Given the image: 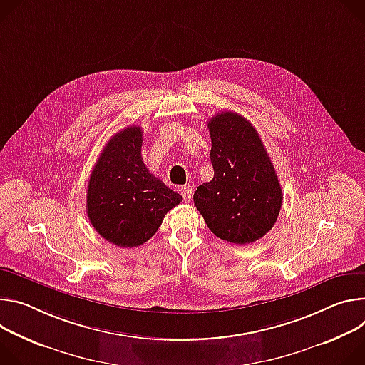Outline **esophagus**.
<instances>
[{
    "label": "esophagus",
    "mask_w": 365,
    "mask_h": 365,
    "mask_svg": "<svg viewBox=\"0 0 365 365\" xmlns=\"http://www.w3.org/2000/svg\"><path fill=\"white\" fill-rule=\"evenodd\" d=\"M181 195L184 198V201H190L191 195H192V187L191 185H184L181 187Z\"/></svg>",
    "instance_id": "esophagus-1"
}]
</instances>
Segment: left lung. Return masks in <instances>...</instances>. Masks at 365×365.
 I'll return each instance as SVG.
<instances>
[{"label":"left lung","mask_w":365,"mask_h":365,"mask_svg":"<svg viewBox=\"0 0 365 365\" xmlns=\"http://www.w3.org/2000/svg\"><path fill=\"white\" fill-rule=\"evenodd\" d=\"M215 177L197 187L194 205L209 229L232 244L247 245L272 229L282 192L265 146L251 121L233 111L209 121Z\"/></svg>","instance_id":"left-lung-1"}]
</instances>
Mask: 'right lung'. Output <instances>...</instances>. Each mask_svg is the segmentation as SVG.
Here are the masks:
<instances>
[{
	"instance_id": "1",
	"label": "right lung",
	"mask_w": 365,
	"mask_h": 365,
	"mask_svg": "<svg viewBox=\"0 0 365 365\" xmlns=\"http://www.w3.org/2000/svg\"><path fill=\"white\" fill-rule=\"evenodd\" d=\"M142 142L140 126L115 133L104 146L88 181V219L104 239L120 248L145 244L182 200L148 171Z\"/></svg>"
}]
</instances>
